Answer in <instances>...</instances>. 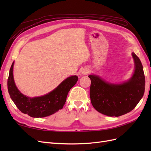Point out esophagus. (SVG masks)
<instances>
[{"instance_id": "34e87169", "label": "esophagus", "mask_w": 151, "mask_h": 151, "mask_svg": "<svg viewBox=\"0 0 151 151\" xmlns=\"http://www.w3.org/2000/svg\"><path fill=\"white\" fill-rule=\"evenodd\" d=\"M89 72V70L87 69H83L81 71V73L82 75H86V74H87Z\"/></svg>"}]
</instances>
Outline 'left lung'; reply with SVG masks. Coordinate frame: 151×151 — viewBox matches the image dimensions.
<instances>
[{
	"label": "left lung",
	"instance_id": "obj_1",
	"mask_svg": "<svg viewBox=\"0 0 151 151\" xmlns=\"http://www.w3.org/2000/svg\"><path fill=\"white\" fill-rule=\"evenodd\" d=\"M134 71L131 78L120 84L104 81L96 75H89L91 80V102L99 113L110 117H119L132 111L145 92V79L139 58L132 53Z\"/></svg>",
	"mask_w": 151,
	"mask_h": 151
}]
</instances>
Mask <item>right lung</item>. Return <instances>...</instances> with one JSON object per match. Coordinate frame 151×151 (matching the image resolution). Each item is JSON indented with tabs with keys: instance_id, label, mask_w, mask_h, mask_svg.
<instances>
[{
	"instance_id": "right-lung-1",
	"label": "right lung",
	"mask_w": 151,
	"mask_h": 151,
	"mask_svg": "<svg viewBox=\"0 0 151 151\" xmlns=\"http://www.w3.org/2000/svg\"><path fill=\"white\" fill-rule=\"evenodd\" d=\"M14 65V62L9 69L8 79L9 96L19 110L32 117L49 116L62 109L69 91L78 79L77 76H70L49 93L40 97H30L22 94L16 86L13 74Z\"/></svg>"
}]
</instances>
